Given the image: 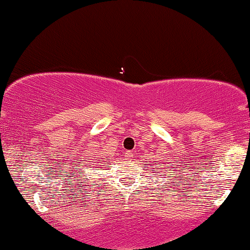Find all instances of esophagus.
I'll return each mask as SVG.
<instances>
[{
  "mask_svg": "<svg viewBox=\"0 0 250 250\" xmlns=\"http://www.w3.org/2000/svg\"><path fill=\"white\" fill-rule=\"evenodd\" d=\"M125 158H127V159H130V157L133 156V154H131L130 151H127V152H125Z\"/></svg>",
  "mask_w": 250,
  "mask_h": 250,
  "instance_id": "1",
  "label": "esophagus"
}]
</instances>
